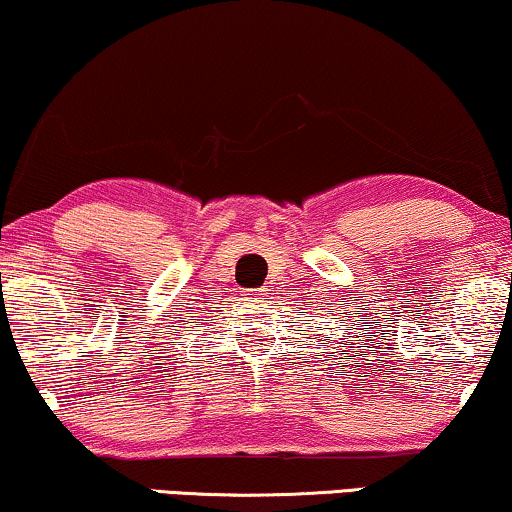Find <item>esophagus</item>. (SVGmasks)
I'll list each match as a JSON object with an SVG mask.
<instances>
[{"label":"esophagus","mask_w":512,"mask_h":512,"mask_svg":"<svg viewBox=\"0 0 512 512\" xmlns=\"http://www.w3.org/2000/svg\"><path fill=\"white\" fill-rule=\"evenodd\" d=\"M257 295H264L262 290H243V297H257Z\"/></svg>","instance_id":"1"}]
</instances>
